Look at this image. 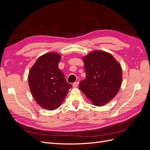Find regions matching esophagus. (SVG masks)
Here are the masks:
<instances>
[{"mask_svg":"<svg viewBox=\"0 0 150 150\" xmlns=\"http://www.w3.org/2000/svg\"><path fill=\"white\" fill-rule=\"evenodd\" d=\"M79 85V82L78 81H77V82H75L73 83V84H72V86H73L74 88H77Z\"/></svg>","mask_w":150,"mask_h":150,"instance_id":"esophagus-1","label":"esophagus"}]
</instances>
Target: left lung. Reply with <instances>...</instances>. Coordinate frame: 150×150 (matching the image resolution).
I'll return each instance as SVG.
<instances>
[{"label":"left lung","instance_id":"obj_1","mask_svg":"<svg viewBox=\"0 0 150 150\" xmlns=\"http://www.w3.org/2000/svg\"><path fill=\"white\" fill-rule=\"evenodd\" d=\"M86 79L79 88L93 104L101 106L115 97L122 83L121 65L111 54L95 51L83 57Z\"/></svg>","mask_w":150,"mask_h":150}]
</instances>
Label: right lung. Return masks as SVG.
Segmentation results:
<instances>
[{"mask_svg": "<svg viewBox=\"0 0 150 150\" xmlns=\"http://www.w3.org/2000/svg\"><path fill=\"white\" fill-rule=\"evenodd\" d=\"M60 54L49 52L39 57L29 72L30 92L39 106L48 110L60 106L72 85L59 69Z\"/></svg>", "mask_w": 150, "mask_h": 150, "instance_id": "1", "label": "right lung"}]
</instances>
